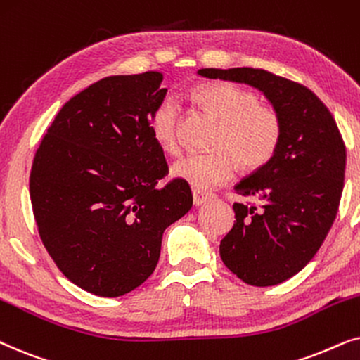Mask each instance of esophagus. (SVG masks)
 Listing matches in <instances>:
<instances>
[{
	"instance_id": "esophagus-1",
	"label": "esophagus",
	"mask_w": 360,
	"mask_h": 360,
	"mask_svg": "<svg viewBox=\"0 0 360 360\" xmlns=\"http://www.w3.org/2000/svg\"><path fill=\"white\" fill-rule=\"evenodd\" d=\"M214 195L210 193H205V191H200V189H194L193 191V199H194V205L195 207H199V205H202L207 202V200L212 199Z\"/></svg>"
}]
</instances>
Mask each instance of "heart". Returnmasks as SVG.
Returning <instances> with one entry per match:
<instances>
[{
    "label": "heart",
    "instance_id": "obj_1",
    "mask_svg": "<svg viewBox=\"0 0 360 360\" xmlns=\"http://www.w3.org/2000/svg\"><path fill=\"white\" fill-rule=\"evenodd\" d=\"M193 98L220 120L212 146L189 153L172 165V176L198 189H210L242 169L253 171L271 161L280 146L283 124L276 110L258 103L257 95L230 82H209L193 90ZM181 105L162 98L150 120L151 135L165 153L181 150Z\"/></svg>",
    "mask_w": 360,
    "mask_h": 360
}]
</instances>
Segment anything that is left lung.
<instances>
[{"mask_svg":"<svg viewBox=\"0 0 360 360\" xmlns=\"http://www.w3.org/2000/svg\"><path fill=\"white\" fill-rule=\"evenodd\" d=\"M207 79L252 85L280 115L283 133L270 162L236 186L253 202H236L237 222L220 258L252 286L283 283L308 265L336 219L346 145L328 107L304 85L263 69H200Z\"/></svg>","mask_w":360,"mask_h":360,"instance_id":"left-lung-1","label":"left lung"}]
</instances>
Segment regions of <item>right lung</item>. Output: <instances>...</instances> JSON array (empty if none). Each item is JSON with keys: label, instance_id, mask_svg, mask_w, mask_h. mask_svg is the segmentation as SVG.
I'll return each instance as SVG.
<instances>
[{"label": "right lung", "instance_id": "add662e5", "mask_svg": "<svg viewBox=\"0 0 360 360\" xmlns=\"http://www.w3.org/2000/svg\"><path fill=\"white\" fill-rule=\"evenodd\" d=\"M161 72L105 77L47 128L30 176L32 212L57 268L103 298L138 288L160 260L162 232L193 207L188 183H158L165 153L150 130L166 97Z\"/></svg>", "mask_w": 360, "mask_h": 360}]
</instances>
